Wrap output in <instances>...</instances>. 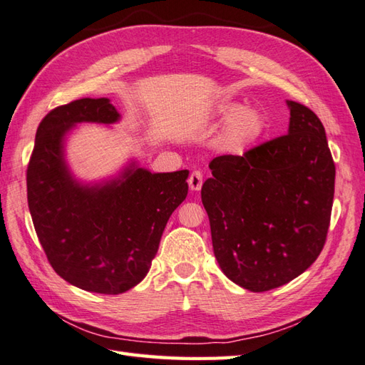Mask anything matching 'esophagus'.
Instances as JSON below:
<instances>
[{"label": "esophagus", "instance_id": "esophagus-1", "mask_svg": "<svg viewBox=\"0 0 365 365\" xmlns=\"http://www.w3.org/2000/svg\"><path fill=\"white\" fill-rule=\"evenodd\" d=\"M201 185H203V175L198 170L195 172H192L189 176V187L192 192H198L201 189Z\"/></svg>", "mask_w": 365, "mask_h": 365}]
</instances>
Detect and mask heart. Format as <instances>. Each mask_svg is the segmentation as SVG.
<instances>
[{
	"mask_svg": "<svg viewBox=\"0 0 365 365\" xmlns=\"http://www.w3.org/2000/svg\"><path fill=\"white\" fill-rule=\"evenodd\" d=\"M215 117L228 120L220 134V143L230 153H244L261 139L265 129L261 112L253 108L242 109L237 103L218 104Z\"/></svg>",
	"mask_w": 365,
	"mask_h": 365,
	"instance_id": "heart-1",
	"label": "heart"
}]
</instances>
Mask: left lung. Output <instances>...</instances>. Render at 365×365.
<instances>
[{
  "instance_id": "8db88e82",
  "label": "left lung",
  "mask_w": 365,
  "mask_h": 365,
  "mask_svg": "<svg viewBox=\"0 0 365 365\" xmlns=\"http://www.w3.org/2000/svg\"><path fill=\"white\" fill-rule=\"evenodd\" d=\"M286 103L287 134L244 156L212 159V178L201 187L217 262L251 292L309 269L329 228L336 167L325 128L309 108Z\"/></svg>"
}]
</instances>
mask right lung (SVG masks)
<instances>
[{"label": "right lung", "mask_w": 365, "mask_h": 365, "mask_svg": "<svg viewBox=\"0 0 365 365\" xmlns=\"http://www.w3.org/2000/svg\"><path fill=\"white\" fill-rule=\"evenodd\" d=\"M120 120L109 98L53 109L37 128L28 165V206L54 272L87 292L123 294L147 277L170 215L187 197L189 170L151 173L131 160L96 182L75 178L67 135L79 123Z\"/></svg>", "instance_id": "add662e5"}]
</instances>
